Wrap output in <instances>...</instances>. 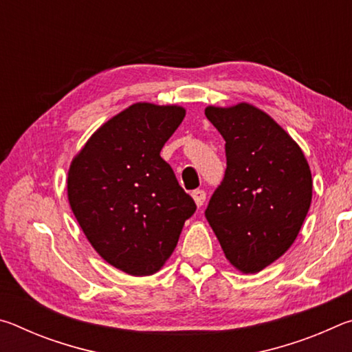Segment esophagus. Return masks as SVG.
<instances>
[{
    "label": "esophagus",
    "instance_id": "1",
    "mask_svg": "<svg viewBox=\"0 0 352 352\" xmlns=\"http://www.w3.org/2000/svg\"><path fill=\"white\" fill-rule=\"evenodd\" d=\"M192 199L195 201V205L201 206V205L205 204V200H206V192H205L204 189H195L194 192H192Z\"/></svg>",
    "mask_w": 352,
    "mask_h": 352
}]
</instances>
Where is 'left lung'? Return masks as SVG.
Instances as JSON below:
<instances>
[{"mask_svg": "<svg viewBox=\"0 0 352 352\" xmlns=\"http://www.w3.org/2000/svg\"><path fill=\"white\" fill-rule=\"evenodd\" d=\"M225 140L226 170L205 211L226 259L258 273L295 242L312 201V175L300 146L250 104L206 107Z\"/></svg>", "mask_w": 352, "mask_h": 352, "instance_id": "left-lung-1", "label": "left lung"}]
</instances>
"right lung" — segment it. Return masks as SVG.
I'll return each mask as SVG.
<instances>
[{"mask_svg": "<svg viewBox=\"0 0 352 352\" xmlns=\"http://www.w3.org/2000/svg\"><path fill=\"white\" fill-rule=\"evenodd\" d=\"M183 107L138 102L99 127L68 170V200L93 248L133 276L157 273L197 210L160 157Z\"/></svg>", "mask_w": 352, "mask_h": 352, "instance_id": "add662e5", "label": "right lung"}]
</instances>
